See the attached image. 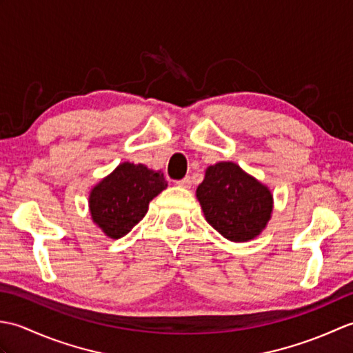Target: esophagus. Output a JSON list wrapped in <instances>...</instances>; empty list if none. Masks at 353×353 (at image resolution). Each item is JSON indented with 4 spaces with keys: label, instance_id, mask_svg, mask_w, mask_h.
I'll use <instances>...</instances> for the list:
<instances>
[{
    "label": "esophagus",
    "instance_id": "34e87169",
    "mask_svg": "<svg viewBox=\"0 0 353 353\" xmlns=\"http://www.w3.org/2000/svg\"><path fill=\"white\" fill-rule=\"evenodd\" d=\"M191 177H183L182 181H179V182H176V185L177 186H181V188H191Z\"/></svg>",
    "mask_w": 353,
    "mask_h": 353
}]
</instances>
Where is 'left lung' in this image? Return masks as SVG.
Returning <instances> with one entry per match:
<instances>
[{
    "label": "left lung",
    "instance_id": "left-lung-1",
    "mask_svg": "<svg viewBox=\"0 0 353 353\" xmlns=\"http://www.w3.org/2000/svg\"><path fill=\"white\" fill-rule=\"evenodd\" d=\"M196 196L206 221L229 241H250L272 219V191L235 162L208 167Z\"/></svg>",
    "mask_w": 353,
    "mask_h": 353
}]
</instances>
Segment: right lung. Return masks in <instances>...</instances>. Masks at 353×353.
<instances>
[{
	"mask_svg": "<svg viewBox=\"0 0 353 353\" xmlns=\"http://www.w3.org/2000/svg\"><path fill=\"white\" fill-rule=\"evenodd\" d=\"M167 186L162 171L142 163H119L89 192L91 219L106 236L121 238L144 219L150 201Z\"/></svg>",
	"mask_w": 353,
	"mask_h": 353,
	"instance_id": "add662e5",
	"label": "right lung"
}]
</instances>
